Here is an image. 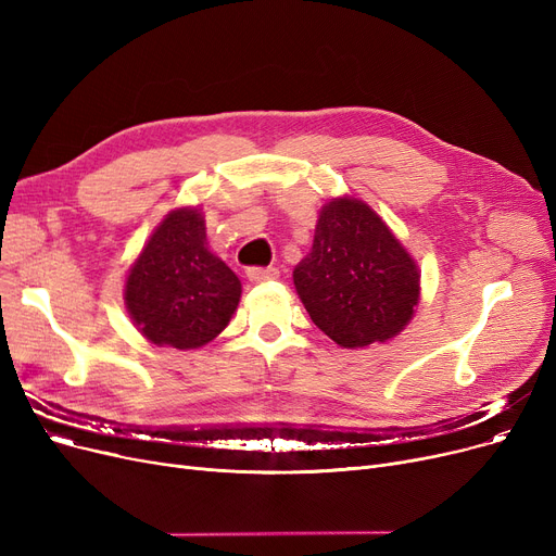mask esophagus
I'll list each match as a JSON object with an SVG mask.
<instances>
[{"label": "esophagus", "mask_w": 556, "mask_h": 556, "mask_svg": "<svg viewBox=\"0 0 556 556\" xmlns=\"http://www.w3.org/2000/svg\"><path fill=\"white\" fill-rule=\"evenodd\" d=\"M245 275H248L250 281H270V279H277V277H279V270L273 268V266H270V268H256V266H254V268H248Z\"/></svg>", "instance_id": "34e87169"}]
</instances>
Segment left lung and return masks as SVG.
Returning <instances> with one entry per match:
<instances>
[{"instance_id":"left-lung-1","label":"left lung","mask_w":556,"mask_h":556,"mask_svg":"<svg viewBox=\"0 0 556 556\" xmlns=\"http://www.w3.org/2000/svg\"><path fill=\"white\" fill-rule=\"evenodd\" d=\"M319 331L344 349L399 336L419 304V268L369 204L333 198L319 212L311 252L293 270Z\"/></svg>"}]
</instances>
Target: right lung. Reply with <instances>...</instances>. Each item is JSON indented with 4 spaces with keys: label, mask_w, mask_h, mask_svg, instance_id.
I'll return each mask as SVG.
<instances>
[{
    "label": "right lung",
    "mask_w": 556,
    "mask_h": 556,
    "mask_svg": "<svg viewBox=\"0 0 556 556\" xmlns=\"http://www.w3.org/2000/svg\"><path fill=\"white\" fill-rule=\"evenodd\" d=\"M195 207L170 212L132 263L126 308L135 327L157 346L198 349L212 342L241 300V281L207 248Z\"/></svg>",
    "instance_id": "1"
}]
</instances>
